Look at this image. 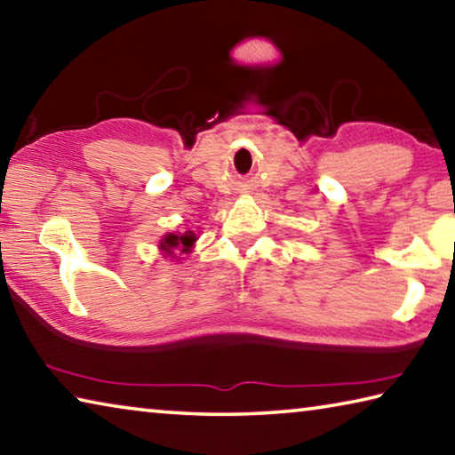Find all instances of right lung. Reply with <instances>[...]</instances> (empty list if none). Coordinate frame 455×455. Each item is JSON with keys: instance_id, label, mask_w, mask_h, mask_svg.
Returning <instances> with one entry per match:
<instances>
[{"instance_id": "right-lung-1", "label": "right lung", "mask_w": 455, "mask_h": 455, "mask_svg": "<svg viewBox=\"0 0 455 455\" xmlns=\"http://www.w3.org/2000/svg\"><path fill=\"white\" fill-rule=\"evenodd\" d=\"M195 233H190V230H187L184 235H166L164 241L160 243V246H163V251L166 252H172V251H182V252H188L190 246L195 244Z\"/></svg>"}]
</instances>
